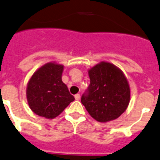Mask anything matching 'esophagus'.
<instances>
[{
    "label": "esophagus",
    "instance_id": "esophagus-1",
    "mask_svg": "<svg viewBox=\"0 0 160 160\" xmlns=\"http://www.w3.org/2000/svg\"><path fill=\"white\" fill-rule=\"evenodd\" d=\"M75 99L76 100H79L80 99V94H76V95H75Z\"/></svg>",
    "mask_w": 160,
    "mask_h": 160
}]
</instances>
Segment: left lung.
Masks as SVG:
<instances>
[{
	"label": "left lung",
	"mask_w": 160,
	"mask_h": 160,
	"mask_svg": "<svg viewBox=\"0 0 160 160\" xmlns=\"http://www.w3.org/2000/svg\"><path fill=\"white\" fill-rule=\"evenodd\" d=\"M90 84L81 98L88 113L98 122H106L119 117L130 100L128 80L118 68L101 62L88 70Z\"/></svg>",
	"instance_id": "left-lung-1"
}]
</instances>
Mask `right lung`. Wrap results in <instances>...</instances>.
Returning a JSON list of instances; mask_svg holds the SVG:
<instances>
[{
	"label": "right lung",
	"instance_id": "1",
	"mask_svg": "<svg viewBox=\"0 0 160 160\" xmlns=\"http://www.w3.org/2000/svg\"><path fill=\"white\" fill-rule=\"evenodd\" d=\"M63 65L48 62L33 73L27 87V102L36 114L54 118L74 101L62 81Z\"/></svg>",
	"mask_w": 160,
	"mask_h": 160
}]
</instances>
